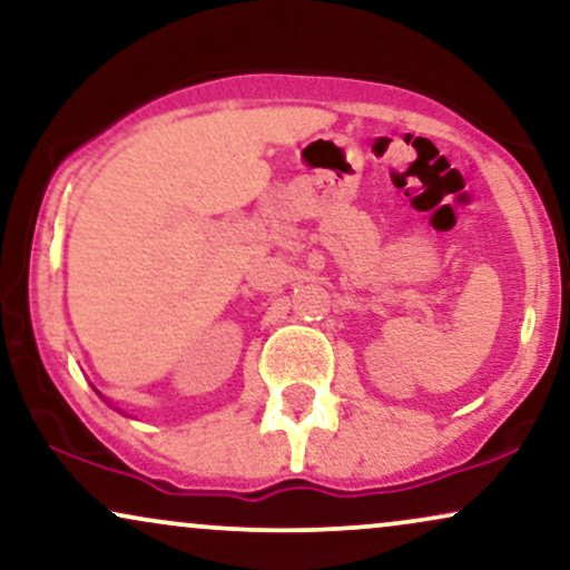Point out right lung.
Here are the masks:
<instances>
[{"mask_svg": "<svg viewBox=\"0 0 570 570\" xmlns=\"http://www.w3.org/2000/svg\"><path fill=\"white\" fill-rule=\"evenodd\" d=\"M94 392H97V389H94ZM99 394V392H97ZM99 397H102V394H99ZM120 413H124V410H120Z\"/></svg>", "mask_w": 570, "mask_h": 570, "instance_id": "obj_1", "label": "right lung"}]
</instances>
